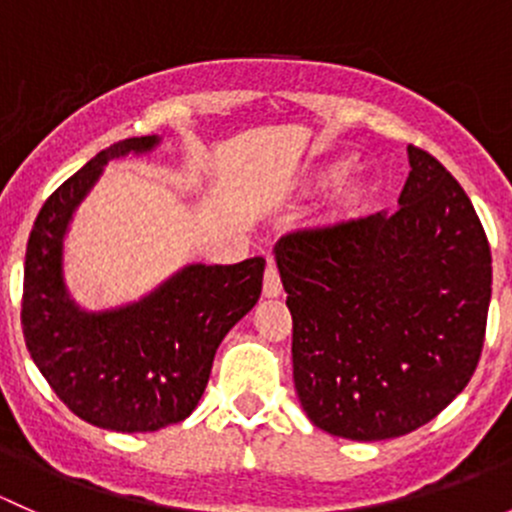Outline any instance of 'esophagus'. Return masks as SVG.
Here are the masks:
<instances>
[{"label": "esophagus", "instance_id": "obj_1", "mask_svg": "<svg viewBox=\"0 0 512 512\" xmlns=\"http://www.w3.org/2000/svg\"><path fill=\"white\" fill-rule=\"evenodd\" d=\"M262 292H265V297H280L282 294V280L280 272H277L275 260H267L265 277H262Z\"/></svg>", "mask_w": 512, "mask_h": 512}]
</instances>
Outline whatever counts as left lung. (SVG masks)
<instances>
[{
	"mask_svg": "<svg viewBox=\"0 0 512 512\" xmlns=\"http://www.w3.org/2000/svg\"><path fill=\"white\" fill-rule=\"evenodd\" d=\"M394 213L289 232L275 245L292 312L294 389L332 436L384 441L436 418L476 371L490 247L473 203L409 146Z\"/></svg>",
	"mask_w": 512,
	"mask_h": 512,
	"instance_id": "obj_1",
	"label": "left lung"
}]
</instances>
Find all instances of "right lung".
I'll return each instance as SVG.
<instances>
[{
  "label": "right lung",
  "mask_w": 512,
  "mask_h": 512,
  "mask_svg": "<svg viewBox=\"0 0 512 512\" xmlns=\"http://www.w3.org/2000/svg\"><path fill=\"white\" fill-rule=\"evenodd\" d=\"M158 136L126 138L61 183L36 215L24 260L22 327L54 394L91 426L146 433L193 414L225 334L262 292L265 260L188 265L138 302L86 312L64 282V235L103 165L148 153Z\"/></svg>",
  "instance_id": "right-lung-1"
}]
</instances>
